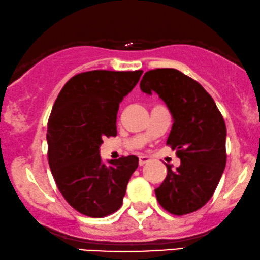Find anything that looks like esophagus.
Here are the masks:
<instances>
[{"label":"esophagus","mask_w":260,"mask_h":260,"mask_svg":"<svg viewBox=\"0 0 260 260\" xmlns=\"http://www.w3.org/2000/svg\"><path fill=\"white\" fill-rule=\"evenodd\" d=\"M150 157L148 156H140L139 157V166H144L145 164H149Z\"/></svg>","instance_id":"34e87169"}]
</instances>
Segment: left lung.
I'll use <instances>...</instances> for the list:
<instances>
[{
  "label": "left lung",
  "instance_id": "1",
  "mask_svg": "<svg viewBox=\"0 0 260 260\" xmlns=\"http://www.w3.org/2000/svg\"><path fill=\"white\" fill-rule=\"evenodd\" d=\"M146 94L156 92L167 104L173 126L167 145L177 150L180 166L157 189L162 208L174 215L198 211L213 196L226 165V127L213 98L191 77L176 69L150 70L140 81Z\"/></svg>",
  "mask_w": 260,
  "mask_h": 260
}]
</instances>
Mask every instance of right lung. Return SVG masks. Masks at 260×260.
I'll return each mask as SVG.
<instances>
[{
    "label": "right lung",
    "instance_id": "1",
    "mask_svg": "<svg viewBox=\"0 0 260 260\" xmlns=\"http://www.w3.org/2000/svg\"><path fill=\"white\" fill-rule=\"evenodd\" d=\"M143 70H93L75 75L59 93L48 118V162L62 198L81 214L104 218L120 209L138 157L102 162L104 137L117 136L121 100Z\"/></svg>",
    "mask_w": 260,
    "mask_h": 260
}]
</instances>
